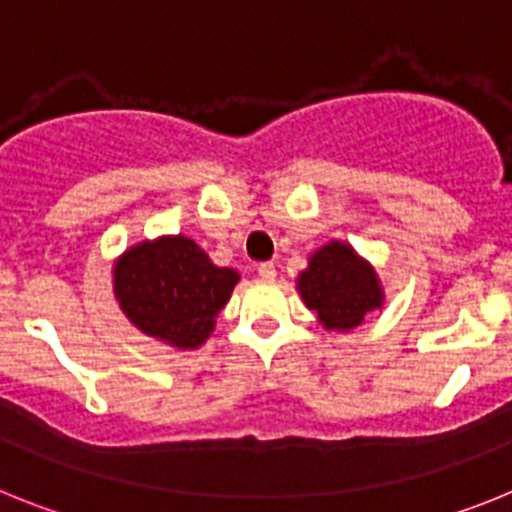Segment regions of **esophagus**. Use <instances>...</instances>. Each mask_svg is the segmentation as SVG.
Returning <instances> with one entry per match:
<instances>
[{
	"instance_id": "34e87169",
	"label": "esophagus",
	"mask_w": 512,
	"mask_h": 512,
	"mask_svg": "<svg viewBox=\"0 0 512 512\" xmlns=\"http://www.w3.org/2000/svg\"><path fill=\"white\" fill-rule=\"evenodd\" d=\"M259 277L266 279V282H274L277 279V269H274V264L271 261H264V264H259Z\"/></svg>"
}]
</instances>
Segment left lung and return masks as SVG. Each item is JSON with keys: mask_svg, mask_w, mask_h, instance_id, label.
Segmentation results:
<instances>
[{"mask_svg": "<svg viewBox=\"0 0 512 512\" xmlns=\"http://www.w3.org/2000/svg\"><path fill=\"white\" fill-rule=\"evenodd\" d=\"M297 292L318 323L333 333L364 325L366 315L384 307V287L374 269L346 241H330L310 253L297 274Z\"/></svg>", "mask_w": 512, "mask_h": 512, "instance_id": "8db88e82", "label": "left lung"}]
</instances>
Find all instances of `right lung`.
<instances>
[{"label": "right lung", "mask_w": 512, "mask_h": 512, "mask_svg": "<svg viewBox=\"0 0 512 512\" xmlns=\"http://www.w3.org/2000/svg\"><path fill=\"white\" fill-rule=\"evenodd\" d=\"M241 274L217 266L187 235H158L125 248L112 264L122 315L148 338L179 351L200 348L215 330Z\"/></svg>", "instance_id": "1"}]
</instances>
